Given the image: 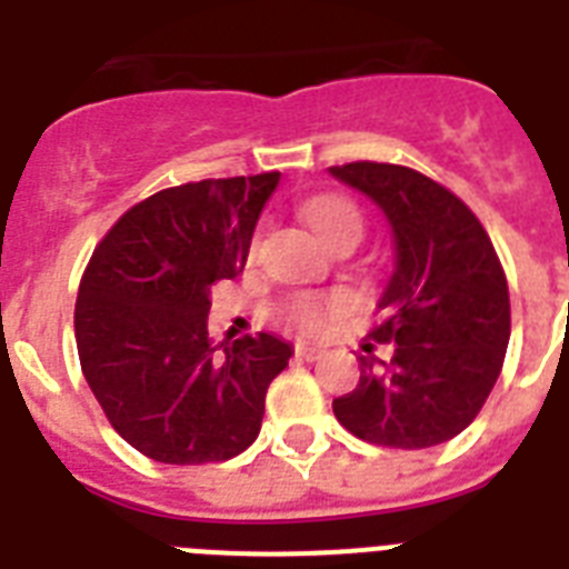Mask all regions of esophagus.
<instances>
[{"label": "esophagus", "mask_w": 569, "mask_h": 569, "mask_svg": "<svg viewBox=\"0 0 569 569\" xmlns=\"http://www.w3.org/2000/svg\"><path fill=\"white\" fill-rule=\"evenodd\" d=\"M295 357H298V360H307V363H316V360L325 357V351L312 346H295Z\"/></svg>", "instance_id": "1"}]
</instances>
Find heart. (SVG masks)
I'll use <instances>...</instances> for the list:
<instances>
[{
  "instance_id": "1",
  "label": "heart",
  "mask_w": 569,
  "mask_h": 569,
  "mask_svg": "<svg viewBox=\"0 0 569 569\" xmlns=\"http://www.w3.org/2000/svg\"><path fill=\"white\" fill-rule=\"evenodd\" d=\"M303 214L321 239L333 241L342 232L355 230L363 236V214L357 209L348 197L342 194H316L307 200L303 206ZM259 248V232H253V239L248 244V253L253 257ZM355 301L348 298L346 292H333V295H295L289 301L280 307V319L289 330L295 333H303V337H319L325 330L339 319L351 312Z\"/></svg>"
}]
</instances>
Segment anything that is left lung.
<instances>
[{
	"label": "left lung",
	"mask_w": 569,
	"mask_h": 569,
	"mask_svg": "<svg viewBox=\"0 0 569 569\" xmlns=\"http://www.w3.org/2000/svg\"><path fill=\"white\" fill-rule=\"evenodd\" d=\"M369 194L396 236V274L369 339L396 351L360 357V383L333 398L339 425L387 449H431L485 407L511 339L505 268L476 212L431 177L387 162L333 164Z\"/></svg>",
	"instance_id": "left-lung-1"
}]
</instances>
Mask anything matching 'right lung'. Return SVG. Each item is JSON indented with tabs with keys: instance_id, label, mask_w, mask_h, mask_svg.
Instances as JSON below:
<instances>
[{
	"instance_id": "1",
	"label": "right lung",
	"mask_w": 569,
	"mask_h": 569,
	"mask_svg": "<svg viewBox=\"0 0 569 569\" xmlns=\"http://www.w3.org/2000/svg\"><path fill=\"white\" fill-rule=\"evenodd\" d=\"M280 173L173 186L120 214L93 248L73 328L102 413L147 458L221 463L257 440L268 383L292 348L271 333L217 351L206 330L218 280L244 268ZM223 345V342H221Z\"/></svg>"
}]
</instances>
